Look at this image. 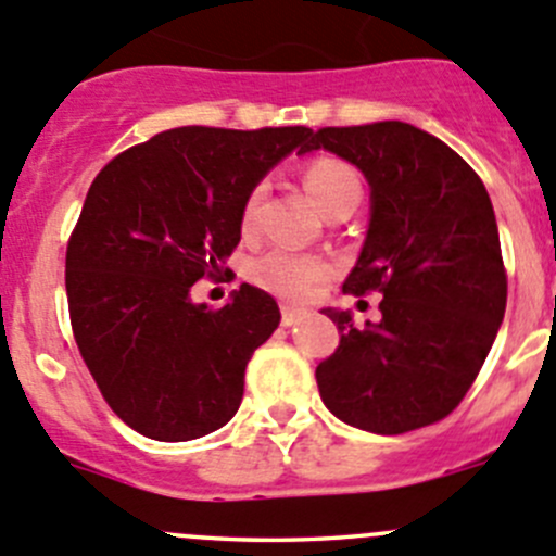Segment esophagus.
<instances>
[{
	"label": "esophagus",
	"instance_id": "34e87169",
	"mask_svg": "<svg viewBox=\"0 0 556 556\" xmlns=\"http://www.w3.org/2000/svg\"><path fill=\"white\" fill-rule=\"evenodd\" d=\"M303 316H305V311L292 308V305H283V308H281V325L283 327H292V325H298V321L303 319Z\"/></svg>",
	"mask_w": 556,
	"mask_h": 556
}]
</instances>
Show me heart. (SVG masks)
Here are the masks:
<instances>
[{"instance_id":"obj_1","label":"heart","mask_w":556,"mask_h":556,"mask_svg":"<svg viewBox=\"0 0 556 556\" xmlns=\"http://www.w3.org/2000/svg\"><path fill=\"white\" fill-rule=\"evenodd\" d=\"M303 185L316 202V207L325 215H330V218L354 213V207L361 204V174L354 172L352 163L341 161V157H314L305 166ZM258 204H262V188H253L245 195L240 210V229L245 235L256 229ZM327 275H330V267H327L325 258L311 256V253H294L287 251V248H273V251L258 253L248 264V278L258 289L281 300H292V303L308 298L311 289L319 281H325Z\"/></svg>"}]
</instances>
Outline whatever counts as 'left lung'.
<instances>
[{
    "label": "left lung",
    "instance_id": "obj_1",
    "mask_svg": "<svg viewBox=\"0 0 556 556\" xmlns=\"http://www.w3.org/2000/svg\"><path fill=\"white\" fill-rule=\"evenodd\" d=\"M330 150L371 185V224L343 292H382V319L325 314L341 341L316 366L338 420L406 433L451 415L472 388L507 303L500 231L485 185L445 141L406 123L321 128L303 152Z\"/></svg>",
    "mask_w": 556,
    "mask_h": 556
}]
</instances>
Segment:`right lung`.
Returning a JSON list of instances; mask_svg holds the SVG:
<instances>
[{"mask_svg":"<svg viewBox=\"0 0 556 556\" xmlns=\"http://www.w3.org/2000/svg\"><path fill=\"white\" fill-rule=\"evenodd\" d=\"M308 139L303 125H188L119 152L89 185L67 242V308L94 384L134 431L199 440L240 409L248 361L281 311L251 283L224 308L190 289L224 273L245 195Z\"/></svg>","mask_w":556,"mask_h":556,"instance_id":"1","label":"right lung"}]
</instances>
